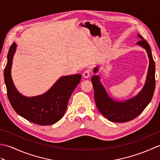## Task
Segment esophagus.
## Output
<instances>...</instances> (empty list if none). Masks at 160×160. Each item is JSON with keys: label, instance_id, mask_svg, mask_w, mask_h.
Segmentation results:
<instances>
[{"label": "esophagus", "instance_id": "esophagus-1", "mask_svg": "<svg viewBox=\"0 0 160 160\" xmlns=\"http://www.w3.org/2000/svg\"><path fill=\"white\" fill-rule=\"evenodd\" d=\"M90 73H91V70L90 69H87L84 71V73L82 74V76L84 78H88L90 76Z\"/></svg>", "mask_w": 160, "mask_h": 160}]
</instances>
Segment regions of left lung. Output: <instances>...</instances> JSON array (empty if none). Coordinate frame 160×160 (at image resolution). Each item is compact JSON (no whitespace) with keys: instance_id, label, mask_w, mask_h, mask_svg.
<instances>
[{"instance_id":"obj_1","label":"left lung","mask_w":160,"mask_h":160,"mask_svg":"<svg viewBox=\"0 0 160 160\" xmlns=\"http://www.w3.org/2000/svg\"><path fill=\"white\" fill-rule=\"evenodd\" d=\"M138 36L141 40L137 42V45L147 51L149 66L144 86L136 96L123 102L114 100L108 96L106 89L100 82V77L94 75L91 78L95 102L98 109L111 122H126L133 120L144 110L153 96L155 88V64L152 58L150 45L142 36L138 34ZM98 71V68L95 67L93 72L96 73Z\"/></svg>"}]
</instances>
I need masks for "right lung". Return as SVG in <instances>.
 Masks as SVG:
<instances>
[{
    "mask_svg": "<svg viewBox=\"0 0 160 160\" xmlns=\"http://www.w3.org/2000/svg\"><path fill=\"white\" fill-rule=\"evenodd\" d=\"M16 49V44L13 42L9 49L8 63L4 70V80L10 104L19 115L33 123L42 126L56 123L64 116L68 102L82 76L75 74L61 77L45 93L35 97H25L16 90L11 76Z\"/></svg>",
    "mask_w": 160,
    "mask_h": 160,
    "instance_id": "1",
    "label": "right lung"
}]
</instances>
